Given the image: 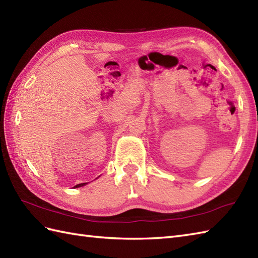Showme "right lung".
Returning <instances> with one entry per match:
<instances>
[{
	"label": "right lung",
	"mask_w": 258,
	"mask_h": 258,
	"mask_svg": "<svg viewBox=\"0 0 258 258\" xmlns=\"http://www.w3.org/2000/svg\"><path fill=\"white\" fill-rule=\"evenodd\" d=\"M85 184H86V183H81V184H77V185H76V186H74V187H79V186H83V185H85Z\"/></svg>",
	"instance_id": "right-lung-1"
}]
</instances>
